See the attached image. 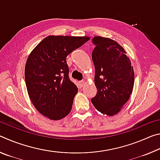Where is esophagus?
Returning <instances> with one entry per match:
<instances>
[{
	"mask_svg": "<svg viewBox=\"0 0 160 160\" xmlns=\"http://www.w3.org/2000/svg\"><path fill=\"white\" fill-rule=\"evenodd\" d=\"M85 82L84 80L80 81V82H79V85H80V88H82V87H83L84 85H85Z\"/></svg>",
	"mask_w": 160,
	"mask_h": 160,
	"instance_id": "esophagus-1",
	"label": "esophagus"
}]
</instances>
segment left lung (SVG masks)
Returning a JSON list of instances; mask_svg holds the SVG:
<instances>
[{
  "instance_id": "1",
  "label": "left lung",
  "mask_w": 160,
  "mask_h": 160,
  "mask_svg": "<svg viewBox=\"0 0 160 160\" xmlns=\"http://www.w3.org/2000/svg\"><path fill=\"white\" fill-rule=\"evenodd\" d=\"M92 58L97 90L91 102L103 114L118 113L128 102L133 88L134 71L124 48L109 38H92Z\"/></svg>"
}]
</instances>
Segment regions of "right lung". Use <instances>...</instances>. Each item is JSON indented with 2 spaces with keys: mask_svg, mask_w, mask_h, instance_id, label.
Returning a JSON list of instances; mask_svg holds the SVG:
<instances>
[{
  "mask_svg": "<svg viewBox=\"0 0 160 160\" xmlns=\"http://www.w3.org/2000/svg\"><path fill=\"white\" fill-rule=\"evenodd\" d=\"M89 39L48 36L28 56L25 78L29 97L38 112L51 120H60L72 109L78 90L69 78L66 57Z\"/></svg>",
  "mask_w": 160,
  "mask_h": 160,
  "instance_id": "obj_1",
  "label": "right lung"
}]
</instances>
